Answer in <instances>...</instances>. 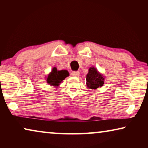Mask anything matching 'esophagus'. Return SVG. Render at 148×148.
<instances>
[{"instance_id": "esophagus-1", "label": "esophagus", "mask_w": 148, "mask_h": 148, "mask_svg": "<svg viewBox=\"0 0 148 148\" xmlns=\"http://www.w3.org/2000/svg\"><path fill=\"white\" fill-rule=\"evenodd\" d=\"M79 72L78 71H72L71 72V75L73 76H78Z\"/></svg>"}]
</instances>
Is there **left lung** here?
Here are the masks:
<instances>
[{
	"instance_id": "left-lung-1",
	"label": "left lung",
	"mask_w": 148,
	"mask_h": 148,
	"mask_svg": "<svg viewBox=\"0 0 148 148\" xmlns=\"http://www.w3.org/2000/svg\"><path fill=\"white\" fill-rule=\"evenodd\" d=\"M104 78L102 75L97 71L95 67H91L89 69V72L87 74L86 84L87 87L95 89L99 88V87L103 86Z\"/></svg>"
}]
</instances>
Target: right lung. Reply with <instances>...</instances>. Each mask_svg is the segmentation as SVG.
I'll return each mask as SVG.
<instances>
[{"label":"right lung","mask_w":148,"mask_h":148,"mask_svg":"<svg viewBox=\"0 0 148 148\" xmlns=\"http://www.w3.org/2000/svg\"><path fill=\"white\" fill-rule=\"evenodd\" d=\"M69 76V72L66 70L62 71H57V69L55 67L53 69L51 73L49 74L47 78V84H50V86H57L62 80L66 78V77Z\"/></svg>","instance_id":"obj_1"}]
</instances>
